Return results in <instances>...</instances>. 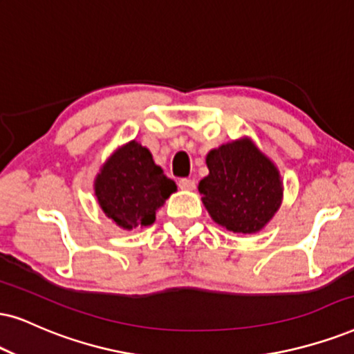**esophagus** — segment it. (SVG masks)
Here are the masks:
<instances>
[{
	"label": "esophagus",
	"instance_id": "esophagus-1",
	"mask_svg": "<svg viewBox=\"0 0 354 354\" xmlns=\"http://www.w3.org/2000/svg\"><path fill=\"white\" fill-rule=\"evenodd\" d=\"M178 186L183 191H194L196 189V181L189 180V178H183V180L178 181Z\"/></svg>",
	"mask_w": 354,
	"mask_h": 354
}]
</instances>
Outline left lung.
<instances>
[{
    "label": "left lung",
    "mask_w": 354,
    "mask_h": 354,
    "mask_svg": "<svg viewBox=\"0 0 354 354\" xmlns=\"http://www.w3.org/2000/svg\"><path fill=\"white\" fill-rule=\"evenodd\" d=\"M209 174L199 181L210 218L234 234H258L283 204L281 173L250 137L222 144L205 155Z\"/></svg>",
    "instance_id": "1"
}]
</instances>
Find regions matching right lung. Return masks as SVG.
<instances>
[{
  "mask_svg": "<svg viewBox=\"0 0 354 354\" xmlns=\"http://www.w3.org/2000/svg\"><path fill=\"white\" fill-rule=\"evenodd\" d=\"M95 196L104 216L119 229L149 227L156 212L178 189L155 163L150 150L137 140L115 149L95 178Z\"/></svg>",
  "mask_w": 354,
  "mask_h": 354,
  "instance_id": "1",
  "label": "right lung"
}]
</instances>
